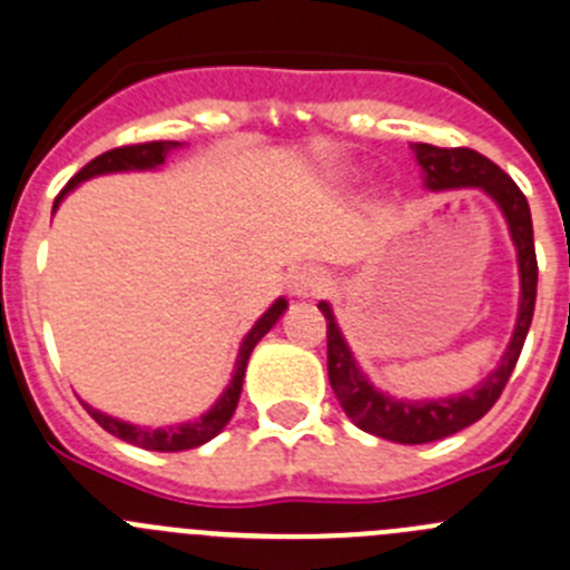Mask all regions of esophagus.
Returning <instances> with one entry per match:
<instances>
[{
    "label": "esophagus",
    "instance_id": "esophagus-1",
    "mask_svg": "<svg viewBox=\"0 0 570 570\" xmlns=\"http://www.w3.org/2000/svg\"><path fill=\"white\" fill-rule=\"evenodd\" d=\"M325 286H328V275H325L323 269H317V267H303V269H297V273L289 278L292 295H297V297L323 295Z\"/></svg>",
    "mask_w": 570,
    "mask_h": 570
}]
</instances>
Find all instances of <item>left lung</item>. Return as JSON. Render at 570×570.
Instances as JSON below:
<instances>
[{
  "instance_id": "1",
  "label": "left lung",
  "mask_w": 570,
  "mask_h": 570,
  "mask_svg": "<svg viewBox=\"0 0 570 570\" xmlns=\"http://www.w3.org/2000/svg\"><path fill=\"white\" fill-rule=\"evenodd\" d=\"M414 158L423 169V186L432 191L443 189H482L493 197L495 206L504 214L510 225V236L518 250V269H521V308H518V323L512 331V340L501 356L499 367L488 375L479 386L462 392L454 397H438V401H397L384 395L367 381V375L358 370L334 312L328 303H317L328 325V381L336 401L345 409L347 417L362 429L381 440H392L401 445L434 443V440L451 438L462 432L471 423L493 409L499 395L504 392L518 356L527 342L529 325L534 314V297H538V256H534V234L532 214L523 191L515 180L495 167L482 153L468 150V147H434V145H412Z\"/></svg>"
}]
</instances>
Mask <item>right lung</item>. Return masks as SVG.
<instances>
[{
  "instance_id": "right-lung-1",
  "label": "right lung",
  "mask_w": 570,
  "mask_h": 570,
  "mask_svg": "<svg viewBox=\"0 0 570 570\" xmlns=\"http://www.w3.org/2000/svg\"><path fill=\"white\" fill-rule=\"evenodd\" d=\"M178 147H184V145H180V141H147V145H127V147H116V150L102 153V156H97L94 161H88L86 167H82L80 173H77L75 178L66 184V189L55 197V208L60 206V200H63V197L69 195L77 184L94 178V175L130 173V169H156V167H161V164L167 161L169 153L178 150ZM284 312H286V301L284 297H278V301H275L273 306L262 314V317H258V323L247 331L245 342H242V347H239V356H236V370H234V379H230L228 390L219 395V401L214 403V406L208 409L200 420L169 425V429H147V425H132V423H125V420L110 417V414L97 412V409H91L88 403H82V406L88 409V414H91V417L102 425L105 432L114 434V438H119V440H125V443L138 445V449H147V451L197 449V445H203V443H208L212 438H217L225 425H228V420L234 417L236 403H239V395H242V381H245L247 358H250L256 342L262 340V336L267 334L275 323H278V317Z\"/></svg>"
}]
</instances>
